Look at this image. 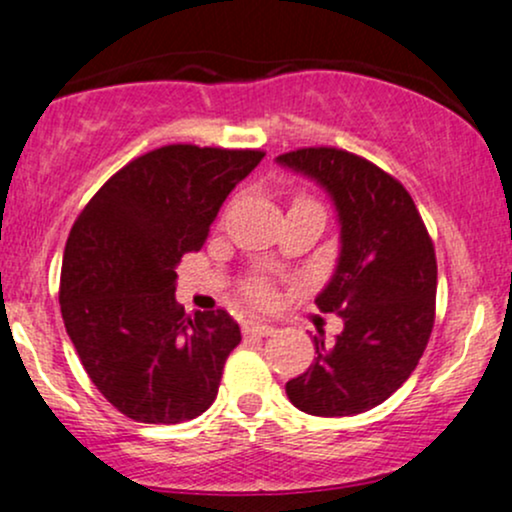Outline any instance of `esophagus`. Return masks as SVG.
Returning a JSON list of instances; mask_svg holds the SVG:
<instances>
[{
    "instance_id": "esophagus-1",
    "label": "esophagus",
    "mask_w": 512,
    "mask_h": 512,
    "mask_svg": "<svg viewBox=\"0 0 512 512\" xmlns=\"http://www.w3.org/2000/svg\"><path fill=\"white\" fill-rule=\"evenodd\" d=\"M243 333L255 335V338H267V335L274 333V328L272 325L262 323V320H257V318H247V320H243Z\"/></svg>"
}]
</instances>
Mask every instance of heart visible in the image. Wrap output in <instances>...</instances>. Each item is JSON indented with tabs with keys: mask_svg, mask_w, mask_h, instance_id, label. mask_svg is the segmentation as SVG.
<instances>
[{
	"mask_svg": "<svg viewBox=\"0 0 512 512\" xmlns=\"http://www.w3.org/2000/svg\"><path fill=\"white\" fill-rule=\"evenodd\" d=\"M245 296H247V301L262 306V303H267L269 299H272V291H269V286L262 282V279H255V282H250L245 286Z\"/></svg>",
	"mask_w": 512,
	"mask_h": 512,
	"instance_id": "b5f03b06",
	"label": "heart"
}]
</instances>
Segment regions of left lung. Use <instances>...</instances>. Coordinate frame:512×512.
Here are the masks:
<instances>
[{"instance_id":"8db88e82","label":"left lung","mask_w":512,"mask_h":512,"mask_svg":"<svg viewBox=\"0 0 512 512\" xmlns=\"http://www.w3.org/2000/svg\"><path fill=\"white\" fill-rule=\"evenodd\" d=\"M277 162L333 201L340 255L316 296L345 328L333 345L313 335L316 362L286 381L296 408L320 418L372 411L418 367L435 323V247L398 179L338 148H301Z\"/></svg>"}]
</instances>
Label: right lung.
<instances>
[{
	"label": "right lung",
	"instance_id": "obj_1",
	"mask_svg": "<svg viewBox=\"0 0 512 512\" xmlns=\"http://www.w3.org/2000/svg\"><path fill=\"white\" fill-rule=\"evenodd\" d=\"M262 150L165 145L128 162L77 216L65 245L60 311L84 372L138 423L174 425L216 401L240 342L226 311L187 316L179 260L201 250Z\"/></svg>",
	"mask_w": 512,
	"mask_h": 512
}]
</instances>
